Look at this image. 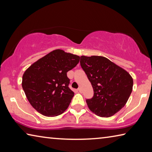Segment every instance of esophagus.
Here are the masks:
<instances>
[{"mask_svg": "<svg viewBox=\"0 0 152 152\" xmlns=\"http://www.w3.org/2000/svg\"><path fill=\"white\" fill-rule=\"evenodd\" d=\"M78 91L79 92H80V93H82V90L81 88H79L78 89Z\"/></svg>", "mask_w": 152, "mask_h": 152, "instance_id": "34e87169", "label": "esophagus"}]
</instances>
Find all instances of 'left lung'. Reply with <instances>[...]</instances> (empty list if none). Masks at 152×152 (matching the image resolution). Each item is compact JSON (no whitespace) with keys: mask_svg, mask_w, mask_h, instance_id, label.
Listing matches in <instances>:
<instances>
[{"mask_svg":"<svg viewBox=\"0 0 152 152\" xmlns=\"http://www.w3.org/2000/svg\"><path fill=\"white\" fill-rule=\"evenodd\" d=\"M80 62L94 91L92 99H86L90 110L102 117L119 111L132 92L133 81L130 74L102 56H82Z\"/></svg>","mask_w":152,"mask_h":152,"instance_id":"8db88e82","label":"left lung"}]
</instances>
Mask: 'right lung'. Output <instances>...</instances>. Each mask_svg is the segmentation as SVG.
<instances>
[{
    "label": "right lung",
    "mask_w": 152,
    "mask_h": 152,
    "mask_svg": "<svg viewBox=\"0 0 152 152\" xmlns=\"http://www.w3.org/2000/svg\"><path fill=\"white\" fill-rule=\"evenodd\" d=\"M80 61L78 56L56 50L33 63L25 72L22 87L34 109L47 117L61 115L74 95L67 72Z\"/></svg>",
    "instance_id": "1"
}]
</instances>
